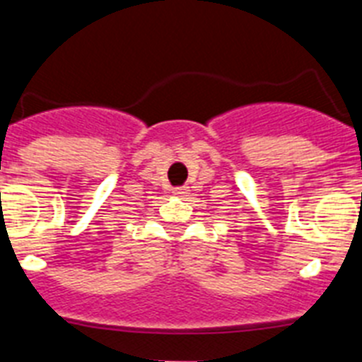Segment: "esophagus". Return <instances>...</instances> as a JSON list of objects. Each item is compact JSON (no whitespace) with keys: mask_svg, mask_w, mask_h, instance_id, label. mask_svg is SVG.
I'll list each match as a JSON object with an SVG mask.
<instances>
[{"mask_svg":"<svg viewBox=\"0 0 362 362\" xmlns=\"http://www.w3.org/2000/svg\"><path fill=\"white\" fill-rule=\"evenodd\" d=\"M173 192H175V195H178V197H184V195H187V192H189V189L184 186H180V187H175Z\"/></svg>","mask_w":362,"mask_h":362,"instance_id":"obj_1","label":"esophagus"}]
</instances>
